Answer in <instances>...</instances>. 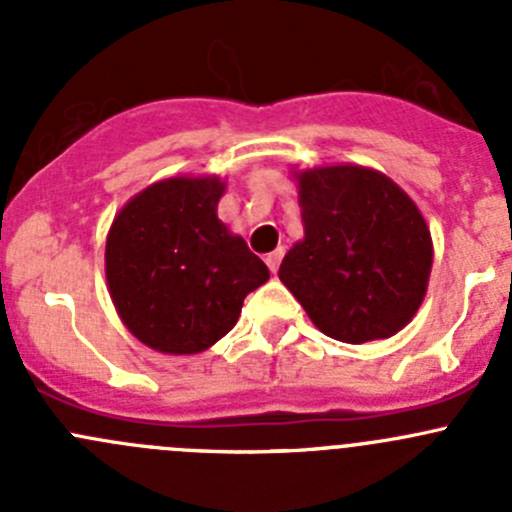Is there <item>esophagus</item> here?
Instances as JSON below:
<instances>
[{"instance_id": "34e87169", "label": "esophagus", "mask_w": 512, "mask_h": 512, "mask_svg": "<svg viewBox=\"0 0 512 512\" xmlns=\"http://www.w3.org/2000/svg\"><path fill=\"white\" fill-rule=\"evenodd\" d=\"M282 257H285V247H277V250H272V252H270V255H267V257H265L267 267H270V270H272V272H277V267H280Z\"/></svg>"}]
</instances>
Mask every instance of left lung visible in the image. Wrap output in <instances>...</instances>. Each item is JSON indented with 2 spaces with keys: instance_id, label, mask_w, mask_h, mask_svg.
<instances>
[{
  "instance_id": "left-lung-1",
  "label": "left lung",
  "mask_w": 512,
  "mask_h": 512,
  "mask_svg": "<svg viewBox=\"0 0 512 512\" xmlns=\"http://www.w3.org/2000/svg\"><path fill=\"white\" fill-rule=\"evenodd\" d=\"M297 183L304 240L282 260V285L337 342L394 337L414 319L431 275V232L416 203L361 165L302 170Z\"/></svg>"
}]
</instances>
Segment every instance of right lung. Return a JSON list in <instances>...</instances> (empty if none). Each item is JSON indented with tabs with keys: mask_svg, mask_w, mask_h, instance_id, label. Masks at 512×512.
<instances>
[{
	"mask_svg": "<svg viewBox=\"0 0 512 512\" xmlns=\"http://www.w3.org/2000/svg\"><path fill=\"white\" fill-rule=\"evenodd\" d=\"M220 178H165L128 200L106 237L118 317L146 347L198 354L223 339L247 294L270 280L240 235L218 220Z\"/></svg>",
	"mask_w": 512,
	"mask_h": 512,
	"instance_id": "right-lung-1",
	"label": "right lung"
}]
</instances>
